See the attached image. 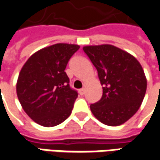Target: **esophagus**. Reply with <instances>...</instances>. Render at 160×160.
<instances>
[{
  "label": "esophagus",
  "instance_id": "obj_1",
  "mask_svg": "<svg viewBox=\"0 0 160 160\" xmlns=\"http://www.w3.org/2000/svg\"><path fill=\"white\" fill-rule=\"evenodd\" d=\"M85 88H82V89H80V91H79V92H80V95H83L84 93H85Z\"/></svg>",
  "mask_w": 160,
  "mask_h": 160
}]
</instances>
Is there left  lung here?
Here are the masks:
<instances>
[{"label": "left lung", "mask_w": 160, "mask_h": 160, "mask_svg": "<svg viewBox=\"0 0 160 160\" xmlns=\"http://www.w3.org/2000/svg\"><path fill=\"white\" fill-rule=\"evenodd\" d=\"M98 71L103 95L90 105L98 120L109 126L124 123L139 110L147 91L142 67L129 53L111 44L83 47Z\"/></svg>", "instance_id": "1"}]
</instances>
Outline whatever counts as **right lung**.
I'll return each mask as SVG.
<instances>
[{
    "label": "right lung",
    "mask_w": 160,
    "mask_h": 160,
    "mask_svg": "<svg viewBox=\"0 0 160 160\" xmlns=\"http://www.w3.org/2000/svg\"><path fill=\"white\" fill-rule=\"evenodd\" d=\"M79 49L69 43L48 46L30 56L20 70L16 84L19 103L41 126H56L72 112L78 93L70 88L65 68Z\"/></svg>",
    "instance_id": "add662e5"
}]
</instances>
